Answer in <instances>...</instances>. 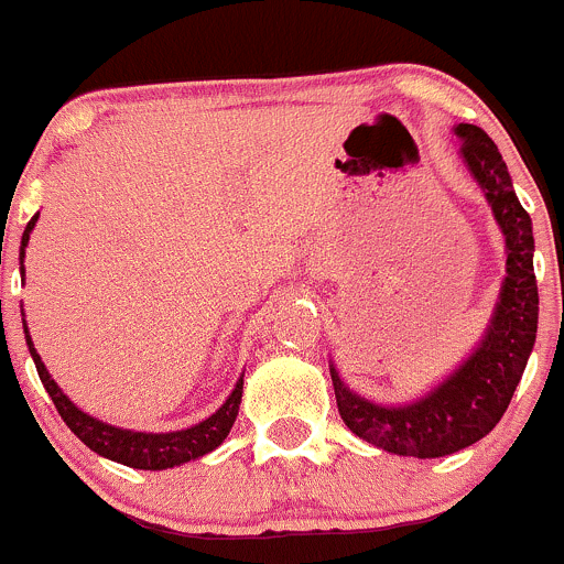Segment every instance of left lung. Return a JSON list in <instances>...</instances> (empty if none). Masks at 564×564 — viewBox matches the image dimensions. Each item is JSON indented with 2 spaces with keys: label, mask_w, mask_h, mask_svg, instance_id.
<instances>
[{
  "label": "left lung",
  "mask_w": 564,
  "mask_h": 564,
  "mask_svg": "<svg viewBox=\"0 0 564 564\" xmlns=\"http://www.w3.org/2000/svg\"><path fill=\"white\" fill-rule=\"evenodd\" d=\"M453 131L460 139V159L482 188L505 236L507 274L488 328L444 381L409 403L387 405L361 398L328 361L345 425L372 447L409 458H444L488 436L505 416L538 337L532 219L518 203L494 139L471 122H458Z\"/></svg>",
  "instance_id": "8db88e82"
}]
</instances>
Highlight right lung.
Instances as JSON below:
<instances>
[{
    "mask_svg": "<svg viewBox=\"0 0 564 564\" xmlns=\"http://www.w3.org/2000/svg\"><path fill=\"white\" fill-rule=\"evenodd\" d=\"M35 214L30 219V225L24 227V236H21V249H19V260H21V276H24V254H26V243H30V232L35 230ZM21 323H24V337H26V348H30L32 361L37 367V376H41L43 387H46L48 398L54 400L57 405L59 416H63L65 425L76 433V438L87 444L93 453H98L100 458L117 460L122 466H131V469H144V471H164L172 469V466H183L188 460H197L203 455L214 453L221 442L230 433L232 422H236L238 409H241V398H243V376L236 381V389L230 392V398L219 405L210 416H205L203 422L197 425L186 427V431H170V433H142V431H128V427H117L109 425L104 420H95V416L85 414L63 389L57 387L52 376H48L46 365H43L41 354L35 350V343L30 337V328H26L24 321V310H21Z\"/></svg>",
    "mask_w": 564,
    "mask_h": 564,
    "instance_id": "add662e5",
    "label": "right lung"
}]
</instances>
